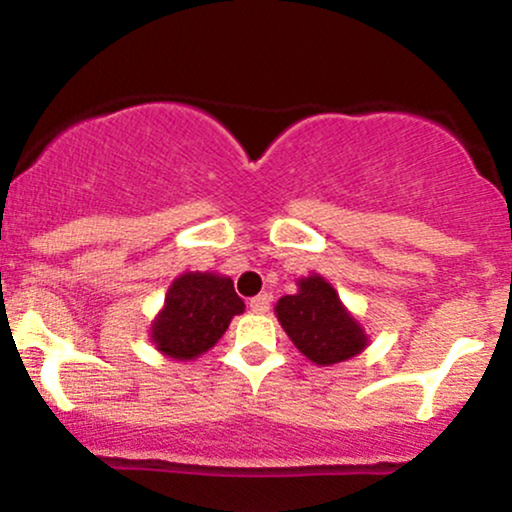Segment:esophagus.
Segmentation results:
<instances>
[{"instance_id":"obj_1","label":"esophagus","mask_w":512,"mask_h":512,"mask_svg":"<svg viewBox=\"0 0 512 512\" xmlns=\"http://www.w3.org/2000/svg\"><path fill=\"white\" fill-rule=\"evenodd\" d=\"M269 305H272V296H269V293H260V296L250 298V310H252V313H267Z\"/></svg>"}]
</instances>
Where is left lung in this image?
I'll return each instance as SVG.
<instances>
[{"label":"left lung","instance_id":"8db88e82","mask_svg":"<svg viewBox=\"0 0 512 512\" xmlns=\"http://www.w3.org/2000/svg\"><path fill=\"white\" fill-rule=\"evenodd\" d=\"M298 286L296 296L276 303V317L298 351L317 366H332L363 351L366 334L346 313L337 291L322 276H308Z\"/></svg>","mask_w":512,"mask_h":512}]
</instances>
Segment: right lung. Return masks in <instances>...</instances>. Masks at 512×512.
Returning a JSON list of instances; mask_svg holds the SVG:
<instances>
[{
  "instance_id": "right-lung-1",
  "label": "right lung",
  "mask_w": 512,
  "mask_h": 512,
  "mask_svg": "<svg viewBox=\"0 0 512 512\" xmlns=\"http://www.w3.org/2000/svg\"><path fill=\"white\" fill-rule=\"evenodd\" d=\"M243 308V298L228 276L182 274L170 286L166 308L151 327V339L163 354L187 361L219 342L231 317Z\"/></svg>"
}]
</instances>
